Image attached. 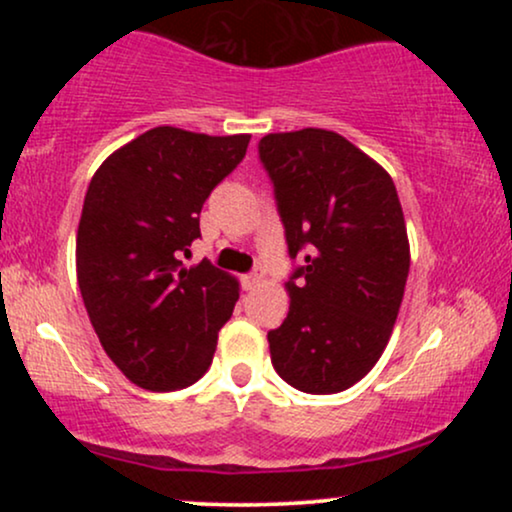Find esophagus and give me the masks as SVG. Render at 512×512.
<instances>
[{
	"label": "esophagus",
	"mask_w": 512,
	"mask_h": 512,
	"mask_svg": "<svg viewBox=\"0 0 512 512\" xmlns=\"http://www.w3.org/2000/svg\"><path fill=\"white\" fill-rule=\"evenodd\" d=\"M262 281H264V269L262 267H255V272H250V274L243 276L245 289H255V286H260Z\"/></svg>",
	"instance_id": "esophagus-1"
}]
</instances>
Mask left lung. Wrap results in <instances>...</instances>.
<instances>
[{"instance_id":"obj_1","label":"left lung","mask_w":512,"mask_h":512,"mask_svg":"<svg viewBox=\"0 0 512 512\" xmlns=\"http://www.w3.org/2000/svg\"><path fill=\"white\" fill-rule=\"evenodd\" d=\"M260 161L274 185L293 269L291 308L267 334L274 370L308 395L356 385L383 356L409 274L395 182L327 129L267 134Z\"/></svg>"}]
</instances>
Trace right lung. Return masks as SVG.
Returning a JSON list of instances; mask_svg holds the SVG:
<instances>
[{
    "instance_id": "right-lung-1",
    "label": "right lung",
    "mask_w": 512,
    "mask_h": 512,
    "mask_svg": "<svg viewBox=\"0 0 512 512\" xmlns=\"http://www.w3.org/2000/svg\"><path fill=\"white\" fill-rule=\"evenodd\" d=\"M248 144L250 134L154 127L105 158L88 185L76 233L81 298L105 354L144 390H182L211 366L238 281L180 257Z\"/></svg>"
}]
</instances>
